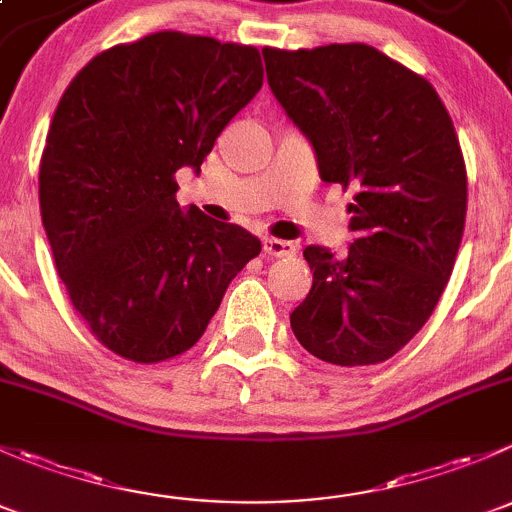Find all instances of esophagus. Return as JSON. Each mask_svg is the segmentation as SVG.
Masks as SVG:
<instances>
[{"label":"esophagus","mask_w":512,"mask_h":512,"mask_svg":"<svg viewBox=\"0 0 512 512\" xmlns=\"http://www.w3.org/2000/svg\"><path fill=\"white\" fill-rule=\"evenodd\" d=\"M262 250H265V255H270V257H292L294 255L292 242L277 240V237H265V240H262Z\"/></svg>","instance_id":"1"}]
</instances>
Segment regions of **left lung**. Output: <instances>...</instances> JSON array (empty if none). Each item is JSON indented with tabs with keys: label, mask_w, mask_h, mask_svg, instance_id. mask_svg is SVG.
I'll return each instance as SVG.
<instances>
[{
	"label": "left lung",
	"mask_w": 512,
	"mask_h": 512,
	"mask_svg": "<svg viewBox=\"0 0 512 512\" xmlns=\"http://www.w3.org/2000/svg\"><path fill=\"white\" fill-rule=\"evenodd\" d=\"M262 56L319 178L354 190L349 250H304L314 277L292 332L327 364H379L414 339L453 272L468 200L456 128L436 89L374 46Z\"/></svg>",
	"instance_id": "left-lung-1"
}]
</instances>
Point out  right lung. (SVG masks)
<instances>
[{
    "label": "right lung",
    "mask_w": 512,
    "mask_h": 512,
    "mask_svg": "<svg viewBox=\"0 0 512 512\" xmlns=\"http://www.w3.org/2000/svg\"><path fill=\"white\" fill-rule=\"evenodd\" d=\"M260 89L255 46L158 32L94 56L61 96L39 168L41 223L76 312L123 359L188 352L260 255L245 227L175 200V173H200Z\"/></svg>",
    "instance_id": "add662e5"
}]
</instances>
